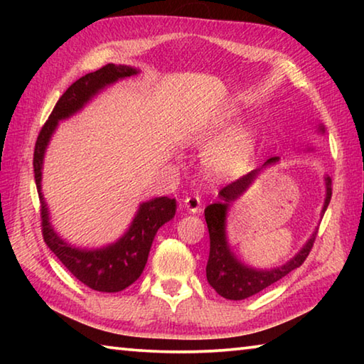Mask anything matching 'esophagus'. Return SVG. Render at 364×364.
<instances>
[{"label": "esophagus", "mask_w": 364, "mask_h": 364, "mask_svg": "<svg viewBox=\"0 0 364 364\" xmlns=\"http://www.w3.org/2000/svg\"><path fill=\"white\" fill-rule=\"evenodd\" d=\"M200 197L199 196H188L186 199H184V208H186L188 212L191 213H199L200 212Z\"/></svg>", "instance_id": "esophagus-1"}]
</instances>
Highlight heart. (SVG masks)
Instances as JSON below:
<instances>
[{
    "instance_id": "1",
    "label": "heart",
    "mask_w": 364,
    "mask_h": 364,
    "mask_svg": "<svg viewBox=\"0 0 364 364\" xmlns=\"http://www.w3.org/2000/svg\"><path fill=\"white\" fill-rule=\"evenodd\" d=\"M232 115V110H221L207 123L205 128H202L197 139H207L210 134L217 133L220 128L228 125ZM252 154H254V136L250 130L245 127H234L208 147L205 165L213 175H230L242 170L249 164Z\"/></svg>"
}]
</instances>
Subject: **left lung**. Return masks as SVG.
<instances>
[{"label": "left lung", "mask_w": 364, "mask_h": 364, "mask_svg": "<svg viewBox=\"0 0 364 364\" xmlns=\"http://www.w3.org/2000/svg\"><path fill=\"white\" fill-rule=\"evenodd\" d=\"M319 132H324L323 125H319ZM274 162H278V157L267 160V164H264L263 167H267V165ZM258 173H260V170H254L250 171V173L244 175L242 178H239V180L228 184V186H225L218 193L220 200L208 205L204 212L208 234H210V254H208V262L205 268L207 281L208 284L217 291V294H220L221 297H225L228 300H244L247 297H252V295L258 294L268 286L274 284L276 281L284 278L286 274L291 273L295 268H299L300 264L305 262L308 254H310L313 242H315L318 234L316 230L305 242L304 247L295 254V257H292L291 260L278 268L255 269L237 260L236 255H234L232 250L230 249V244H228L226 237L228 208H230L234 200H237L239 197L250 188V184L255 181ZM324 181L326 199L321 215H324L332 196L331 176H326Z\"/></svg>", "instance_id": "left-lung-1"}]
</instances>
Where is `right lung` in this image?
Here are the masks:
<instances>
[{
	"label": "right lung",
	"mask_w": 364,
	"mask_h": 364,
	"mask_svg": "<svg viewBox=\"0 0 364 364\" xmlns=\"http://www.w3.org/2000/svg\"><path fill=\"white\" fill-rule=\"evenodd\" d=\"M139 70L130 65L107 64L100 70L86 73L67 88L59 97L51 115L43 125L36 138L33 152L35 183L41 204L43 239L54 252L64 267L93 291L120 292L136 281L146 267L147 257L159 228L175 217L176 200L170 197H156L139 205L136 215L127 232L114 244L101 249H82L65 242L49 223V212L41 193V170L46 147L49 144L59 120H65L77 114L91 97H95L106 86L122 78L136 75Z\"/></svg>",
	"instance_id": "add662e5"
}]
</instances>
